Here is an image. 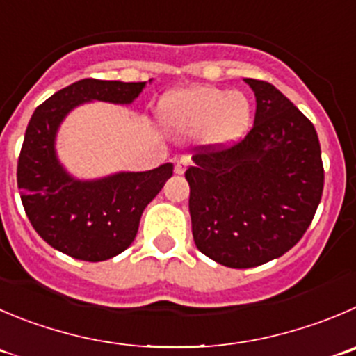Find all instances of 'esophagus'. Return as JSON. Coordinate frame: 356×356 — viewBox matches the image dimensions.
<instances>
[{"label":"esophagus","mask_w":356,"mask_h":356,"mask_svg":"<svg viewBox=\"0 0 356 356\" xmlns=\"http://www.w3.org/2000/svg\"><path fill=\"white\" fill-rule=\"evenodd\" d=\"M188 168V161H185V159H181V161H178L175 164V172L176 175H184L185 169Z\"/></svg>","instance_id":"1"}]
</instances>
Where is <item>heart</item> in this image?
Returning <instances> with one entry per match:
<instances>
[{
    "label": "heart",
    "instance_id": "heart-1",
    "mask_svg": "<svg viewBox=\"0 0 356 356\" xmlns=\"http://www.w3.org/2000/svg\"><path fill=\"white\" fill-rule=\"evenodd\" d=\"M159 117L176 133H199L204 143L225 145L246 133L252 104L241 92L195 86L168 94L159 104Z\"/></svg>",
    "mask_w": 356,
    "mask_h": 356
}]
</instances>
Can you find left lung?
Listing matches in <instances>:
<instances>
[{"label": "left lung", "instance_id": "left-lung-1", "mask_svg": "<svg viewBox=\"0 0 356 356\" xmlns=\"http://www.w3.org/2000/svg\"><path fill=\"white\" fill-rule=\"evenodd\" d=\"M253 127L232 147L202 145L185 171L199 252L234 269L262 266L296 246L323 192L314 125L269 82L246 79Z\"/></svg>", "mask_w": 356, "mask_h": 356}]
</instances>
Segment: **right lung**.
I'll return each instance as SVG.
<instances>
[{"label": "right lung", "mask_w": 356, "mask_h": 356, "mask_svg": "<svg viewBox=\"0 0 356 356\" xmlns=\"http://www.w3.org/2000/svg\"><path fill=\"white\" fill-rule=\"evenodd\" d=\"M143 87L145 82L79 80L40 104L29 120L17 164L20 201L40 238L73 259L101 262L124 252L136 238L143 209L172 176V164L74 180L57 161L59 124L87 101L133 103Z\"/></svg>", "instance_id": "right-lung-1"}]
</instances>
